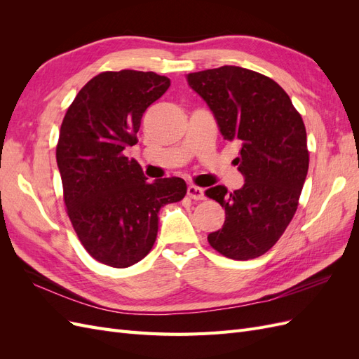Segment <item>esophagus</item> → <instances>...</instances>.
I'll list each match as a JSON object with an SVG mask.
<instances>
[{
	"instance_id": "esophagus-1",
	"label": "esophagus",
	"mask_w": 359,
	"mask_h": 359,
	"mask_svg": "<svg viewBox=\"0 0 359 359\" xmlns=\"http://www.w3.org/2000/svg\"><path fill=\"white\" fill-rule=\"evenodd\" d=\"M187 194L194 201H203L206 198L205 196V190L198 187V186H193V184L187 187Z\"/></svg>"
}]
</instances>
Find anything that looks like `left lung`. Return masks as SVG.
Segmentation results:
<instances>
[{"instance_id": "8db88e82", "label": "left lung", "mask_w": 359, "mask_h": 359, "mask_svg": "<svg viewBox=\"0 0 359 359\" xmlns=\"http://www.w3.org/2000/svg\"><path fill=\"white\" fill-rule=\"evenodd\" d=\"M189 86L208 104L222 136L241 145L233 161L244 186L205 191L224 206L223 227L208 235L235 260L262 256L283 235L309 170L307 133L289 95L266 76L236 66L189 73Z\"/></svg>"}]
</instances>
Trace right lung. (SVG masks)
Here are the masks:
<instances>
[{"instance_id":"obj_1","label":"right lung","mask_w":359,"mask_h":359,"mask_svg":"<svg viewBox=\"0 0 359 359\" xmlns=\"http://www.w3.org/2000/svg\"><path fill=\"white\" fill-rule=\"evenodd\" d=\"M154 72H104L74 97L62 119L57 165L67 214L79 241L95 260L132 266L153 248L163 206L187 193L182 178L147 182L135 158L142 115L168 91Z\"/></svg>"}]
</instances>
